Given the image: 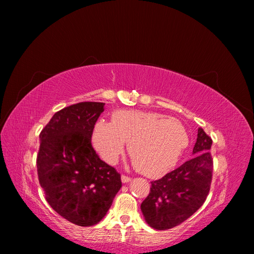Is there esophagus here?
Instances as JSON below:
<instances>
[{"instance_id":"1","label":"esophagus","mask_w":254,"mask_h":254,"mask_svg":"<svg viewBox=\"0 0 254 254\" xmlns=\"http://www.w3.org/2000/svg\"><path fill=\"white\" fill-rule=\"evenodd\" d=\"M130 181H131V178H130V177L125 176V175H122V182L123 183H128Z\"/></svg>"}]
</instances>
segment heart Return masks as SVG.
<instances>
[{
	"label": "heart",
	"instance_id": "1",
	"mask_svg": "<svg viewBox=\"0 0 254 254\" xmlns=\"http://www.w3.org/2000/svg\"><path fill=\"white\" fill-rule=\"evenodd\" d=\"M93 143L102 158L110 164L128 150L133 163L145 176H163L178 162L189 144V134L182 123L174 118L140 110H118L111 123L98 121Z\"/></svg>",
	"mask_w": 254,
	"mask_h": 254
}]
</instances>
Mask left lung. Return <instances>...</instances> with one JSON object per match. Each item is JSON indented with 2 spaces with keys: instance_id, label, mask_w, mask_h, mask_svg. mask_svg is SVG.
<instances>
[{
  "instance_id": "left-lung-1",
  "label": "left lung",
  "mask_w": 254,
  "mask_h": 254,
  "mask_svg": "<svg viewBox=\"0 0 254 254\" xmlns=\"http://www.w3.org/2000/svg\"><path fill=\"white\" fill-rule=\"evenodd\" d=\"M211 146V137L198 128L195 157L151 182L149 195L141 204L144 218L151 228L167 230L178 226L203 204L212 182Z\"/></svg>"
}]
</instances>
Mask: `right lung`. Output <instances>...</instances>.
Returning <instances> with one entry per match:
<instances>
[{
    "label": "right lung",
    "instance_id": "1",
    "mask_svg": "<svg viewBox=\"0 0 254 254\" xmlns=\"http://www.w3.org/2000/svg\"><path fill=\"white\" fill-rule=\"evenodd\" d=\"M104 103L82 102L53 115L39 135V183L49 204L72 224L94 226L122 188L121 175L92 147L94 125Z\"/></svg>",
    "mask_w": 254,
    "mask_h": 254
}]
</instances>
